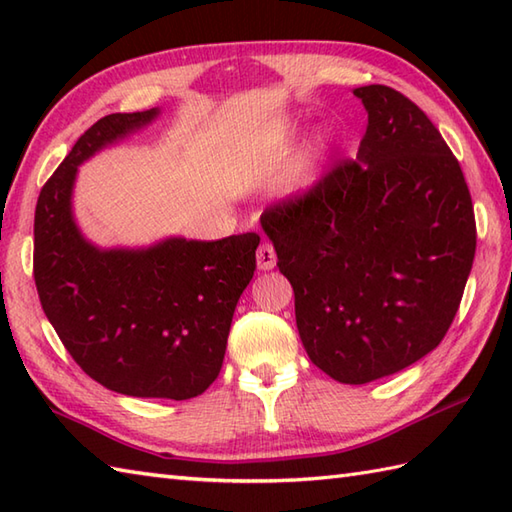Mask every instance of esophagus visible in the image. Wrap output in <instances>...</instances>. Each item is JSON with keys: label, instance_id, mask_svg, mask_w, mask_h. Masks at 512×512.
I'll return each instance as SVG.
<instances>
[{"label": "esophagus", "instance_id": "1", "mask_svg": "<svg viewBox=\"0 0 512 512\" xmlns=\"http://www.w3.org/2000/svg\"><path fill=\"white\" fill-rule=\"evenodd\" d=\"M275 264H277L275 248H273V244L264 242L262 246L257 248V268H259V270H273Z\"/></svg>", "mask_w": 512, "mask_h": 512}]
</instances>
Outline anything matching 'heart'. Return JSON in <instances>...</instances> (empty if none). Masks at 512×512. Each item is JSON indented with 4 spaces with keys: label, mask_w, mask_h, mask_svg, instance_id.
Masks as SVG:
<instances>
[{
    "label": "heart",
    "mask_w": 512,
    "mask_h": 512,
    "mask_svg": "<svg viewBox=\"0 0 512 512\" xmlns=\"http://www.w3.org/2000/svg\"><path fill=\"white\" fill-rule=\"evenodd\" d=\"M292 132H295V127H292ZM286 134H288V132H286Z\"/></svg>",
    "instance_id": "b5f03b06"
}]
</instances>
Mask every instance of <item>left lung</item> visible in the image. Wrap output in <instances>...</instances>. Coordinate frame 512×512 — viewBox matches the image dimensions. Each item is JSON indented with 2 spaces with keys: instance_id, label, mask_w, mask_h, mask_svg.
I'll list each match as a JSON object with an SVG mask.
<instances>
[{
  "instance_id": "obj_1",
  "label": "left lung",
  "mask_w": 512,
  "mask_h": 512,
  "mask_svg": "<svg viewBox=\"0 0 512 512\" xmlns=\"http://www.w3.org/2000/svg\"><path fill=\"white\" fill-rule=\"evenodd\" d=\"M354 96L367 112L356 160L262 215L295 290L301 343L345 385L436 350L475 257L471 193L436 125L387 85Z\"/></svg>"
}]
</instances>
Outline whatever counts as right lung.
<instances>
[{"mask_svg":"<svg viewBox=\"0 0 512 512\" xmlns=\"http://www.w3.org/2000/svg\"><path fill=\"white\" fill-rule=\"evenodd\" d=\"M158 114L151 107L96 121L43 184L35 284L65 350L96 383L134 398L187 400L220 374L235 306L255 273L259 235L101 248L81 233L72 211L83 162Z\"/></svg>","mask_w":512,"mask_h":512,"instance_id":"right-lung-1","label":"right lung"}]
</instances>
